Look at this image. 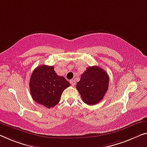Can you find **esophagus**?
<instances>
[{
	"mask_svg": "<svg viewBox=\"0 0 147 147\" xmlns=\"http://www.w3.org/2000/svg\"><path fill=\"white\" fill-rule=\"evenodd\" d=\"M70 83H71V84H72V86H74V85L75 84V80L72 79V80H70Z\"/></svg>",
	"mask_w": 147,
	"mask_h": 147,
	"instance_id": "34e87169",
	"label": "esophagus"
}]
</instances>
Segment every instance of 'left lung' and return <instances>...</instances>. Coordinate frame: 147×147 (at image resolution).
<instances>
[{"label":"left lung","mask_w":147,"mask_h":147,"mask_svg":"<svg viewBox=\"0 0 147 147\" xmlns=\"http://www.w3.org/2000/svg\"><path fill=\"white\" fill-rule=\"evenodd\" d=\"M109 76L104 70L97 66L89 67L81 75L76 89L83 102L88 105H96L104 98L108 89Z\"/></svg>","instance_id":"1"}]
</instances>
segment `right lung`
<instances>
[{
  "label": "right lung",
  "instance_id": "add662e5",
  "mask_svg": "<svg viewBox=\"0 0 147 147\" xmlns=\"http://www.w3.org/2000/svg\"><path fill=\"white\" fill-rule=\"evenodd\" d=\"M70 86L63 77L58 76L54 67L41 65L33 71L30 80L32 97L36 102L47 108L55 106L63 92Z\"/></svg>",
  "mask_w": 147,
  "mask_h": 147
}]
</instances>
